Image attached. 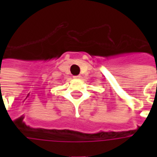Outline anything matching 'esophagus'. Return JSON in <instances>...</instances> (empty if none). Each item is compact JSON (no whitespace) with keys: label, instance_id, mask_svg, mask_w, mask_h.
I'll list each match as a JSON object with an SVG mask.
<instances>
[{"label":"esophagus","instance_id":"1","mask_svg":"<svg viewBox=\"0 0 157 157\" xmlns=\"http://www.w3.org/2000/svg\"><path fill=\"white\" fill-rule=\"evenodd\" d=\"M74 78H75V79L81 78V75H75V76H74Z\"/></svg>","mask_w":157,"mask_h":157}]
</instances>
